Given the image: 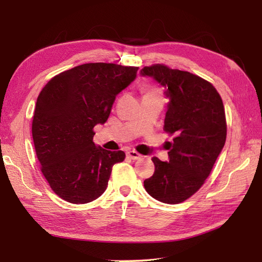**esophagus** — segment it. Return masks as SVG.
I'll list each match as a JSON object with an SVG mask.
<instances>
[{"mask_svg": "<svg viewBox=\"0 0 262 262\" xmlns=\"http://www.w3.org/2000/svg\"><path fill=\"white\" fill-rule=\"evenodd\" d=\"M127 157L132 160H141L142 159V155L140 153H137L136 151H128Z\"/></svg>", "mask_w": 262, "mask_h": 262, "instance_id": "34e87169", "label": "esophagus"}]
</instances>
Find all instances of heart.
Masks as SVG:
<instances>
[{"label": "heart", "mask_w": 262, "mask_h": 262, "mask_svg": "<svg viewBox=\"0 0 262 262\" xmlns=\"http://www.w3.org/2000/svg\"><path fill=\"white\" fill-rule=\"evenodd\" d=\"M143 93L144 96H158V90L152 86H145L143 89Z\"/></svg>", "instance_id": "heart-1"}]
</instances>
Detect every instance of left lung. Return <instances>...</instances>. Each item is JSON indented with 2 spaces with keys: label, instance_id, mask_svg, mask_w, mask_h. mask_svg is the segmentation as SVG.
Instances as JSON below:
<instances>
[{
  "label": "left lung",
  "instance_id": "obj_1",
  "mask_svg": "<svg viewBox=\"0 0 262 262\" xmlns=\"http://www.w3.org/2000/svg\"><path fill=\"white\" fill-rule=\"evenodd\" d=\"M141 75L165 88L170 101L163 129L174 136L169 142V161L152 159L155 171L144 187L161 203L179 204L204 185L224 147L223 101L213 84L186 71L155 64L142 69Z\"/></svg>",
  "mask_w": 262,
  "mask_h": 262
}]
</instances>
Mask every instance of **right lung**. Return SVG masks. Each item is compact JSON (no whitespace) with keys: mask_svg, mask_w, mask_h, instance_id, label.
Here are the masks:
<instances>
[{"mask_svg":"<svg viewBox=\"0 0 262 262\" xmlns=\"http://www.w3.org/2000/svg\"><path fill=\"white\" fill-rule=\"evenodd\" d=\"M138 68L88 63L54 76L39 93L32 138L41 172L58 197L72 204L97 199L108 186L122 151L96 146L93 127L104 124L117 94L135 80Z\"/></svg>","mask_w":262,"mask_h":262,"instance_id":"add662e5","label":"right lung"}]
</instances>
